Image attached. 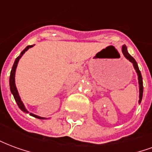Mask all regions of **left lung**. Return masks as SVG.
Wrapping results in <instances>:
<instances>
[{
	"label": "left lung",
	"instance_id": "left-lung-1",
	"mask_svg": "<svg viewBox=\"0 0 152 152\" xmlns=\"http://www.w3.org/2000/svg\"><path fill=\"white\" fill-rule=\"evenodd\" d=\"M122 52H123L124 56L125 57L130 63H133V66H134V69L136 71V72H137V79H138V85H139V100H138V102L141 103V101H142V94H143V84H142V74H141L140 71H139V68H138V66H137V62L135 61V59H134L133 57L131 56L129 53H128L126 45H123V46H122Z\"/></svg>",
	"mask_w": 152,
	"mask_h": 152
}]
</instances>
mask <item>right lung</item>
Here are the masks:
<instances>
[{"mask_svg": "<svg viewBox=\"0 0 152 152\" xmlns=\"http://www.w3.org/2000/svg\"><path fill=\"white\" fill-rule=\"evenodd\" d=\"M32 46H33V45H28V46L26 47L24 50L22 51L21 53L19 54V56L17 57V58L15 59V63H14V65L12 66V70L11 72H10V91H11L12 94H13V96H14V98H15V101H16L17 104H18V107L21 109L23 112H25V113H29V112L26 109L24 104H23V102H22L21 98H20L19 94H18V89L16 88V85H15V72H16V68H17V66H18L19 59H20L22 58V56L24 54L25 52L28 50H29L30 48H31ZM30 115L33 116V117L37 118V119H40V120H45V119H46V118L45 117H40L39 115L32 114V113H30Z\"/></svg>", "mask_w": 152, "mask_h": 152, "instance_id": "right-lung-1", "label": "right lung"}]
</instances>
